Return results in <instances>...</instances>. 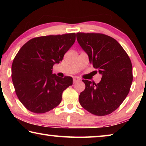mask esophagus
Wrapping results in <instances>:
<instances>
[{"label": "esophagus", "mask_w": 146, "mask_h": 146, "mask_svg": "<svg viewBox=\"0 0 146 146\" xmlns=\"http://www.w3.org/2000/svg\"><path fill=\"white\" fill-rule=\"evenodd\" d=\"M80 81V79H79L78 77H74L73 78V83H76Z\"/></svg>", "instance_id": "esophagus-1"}]
</instances>
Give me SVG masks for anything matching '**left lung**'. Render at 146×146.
I'll list each match as a JSON object with an SVG mask.
<instances>
[{
	"label": "left lung",
	"instance_id": "1",
	"mask_svg": "<svg viewBox=\"0 0 146 146\" xmlns=\"http://www.w3.org/2000/svg\"><path fill=\"white\" fill-rule=\"evenodd\" d=\"M76 39L90 62L102 75L98 84L82 80L86 88L79 95V102L93 115L110 114L129 92L133 82L131 62L120 44L106 35L77 33Z\"/></svg>",
	"mask_w": 146,
	"mask_h": 146
}]
</instances>
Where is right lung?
Here are the masks:
<instances>
[{
	"mask_svg": "<svg viewBox=\"0 0 146 146\" xmlns=\"http://www.w3.org/2000/svg\"><path fill=\"white\" fill-rule=\"evenodd\" d=\"M75 38V33L39 36L20 49L12 64L11 77L17 96L27 110L44 113L60 103L73 78L53 74V66L62 60Z\"/></svg>",
	"mask_w": 146,
	"mask_h": 146,
	"instance_id": "right-lung-1",
	"label": "right lung"
}]
</instances>
